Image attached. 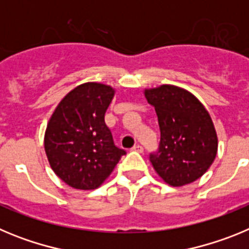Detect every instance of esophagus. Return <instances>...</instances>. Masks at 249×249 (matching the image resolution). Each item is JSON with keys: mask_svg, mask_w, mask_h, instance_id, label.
<instances>
[{"mask_svg": "<svg viewBox=\"0 0 249 249\" xmlns=\"http://www.w3.org/2000/svg\"><path fill=\"white\" fill-rule=\"evenodd\" d=\"M133 151H136V152H140V153H142V152H143V147L142 146H140V144H136L135 147H133Z\"/></svg>", "mask_w": 249, "mask_h": 249, "instance_id": "34e87169", "label": "esophagus"}]
</instances>
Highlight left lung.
<instances>
[{
	"mask_svg": "<svg viewBox=\"0 0 249 249\" xmlns=\"http://www.w3.org/2000/svg\"><path fill=\"white\" fill-rule=\"evenodd\" d=\"M160 129V151L151 163L167 184L182 187L197 181L212 166L218 151L214 124L203 103L173 85L144 89Z\"/></svg>",
	"mask_w": 249,
	"mask_h": 249,
	"instance_id": "1",
	"label": "left lung"
}]
</instances>
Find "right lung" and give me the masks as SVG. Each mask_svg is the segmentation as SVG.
I'll return each mask as SVG.
<instances>
[{
    "label": "right lung",
    "instance_id": "1",
    "mask_svg": "<svg viewBox=\"0 0 249 249\" xmlns=\"http://www.w3.org/2000/svg\"><path fill=\"white\" fill-rule=\"evenodd\" d=\"M116 89L86 82L59 101L45 132V152L51 168L74 190H96L113 172L126 152L114 146L105 123L106 109Z\"/></svg>",
    "mask_w": 249,
    "mask_h": 249
}]
</instances>
